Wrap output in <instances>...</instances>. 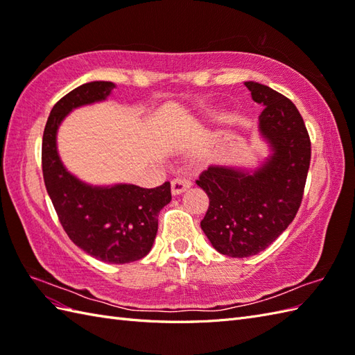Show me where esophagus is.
<instances>
[{
	"label": "esophagus",
	"mask_w": 355,
	"mask_h": 355,
	"mask_svg": "<svg viewBox=\"0 0 355 355\" xmlns=\"http://www.w3.org/2000/svg\"><path fill=\"white\" fill-rule=\"evenodd\" d=\"M192 186V183L189 180H186V178H175V180H172V183H171V191H172V195H180V193H183L184 191H187L189 187Z\"/></svg>",
	"instance_id": "1"
}]
</instances>
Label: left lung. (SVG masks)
<instances>
[{"label": "left lung", "mask_w": 355, "mask_h": 355, "mask_svg": "<svg viewBox=\"0 0 355 355\" xmlns=\"http://www.w3.org/2000/svg\"><path fill=\"white\" fill-rule=\"evenodd\" d=\"M245 86L265 107L259 133L270 154L255 169L211 164L196 180L210 200L201 220L204 234L218 252L237 259L266 250L291 225L311 155L306 123L289 98L255 81Z\"/></svg>", "instance_id": "left-lung-1"}]
</instances>
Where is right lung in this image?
Masks as SVG:
<instances>
[{"label": "right lung", "mask_w": 355, "mask_h": 355, "mask_svg": "<svg viewBox=\"0 0 355 355\" xmlns=\"http://www.w3.org/2000/svg\"><path fill=\"white\" fill-rule=\"evenodd\" d=\"M112 81H90L71 90L49 113L42 139V171L46 192L71 241L92 257L123 265L151 251L159 213L171 202L169 181L154 189L119 183L92 186L64 168L57 151V131L78 107L105 101Z\"/></svg>", "instance_id": "right-lung-1"}]
</instances>
